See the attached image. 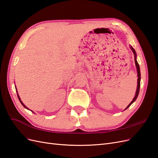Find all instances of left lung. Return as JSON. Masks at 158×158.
<instances>
[{
  "label": "left lung",
  "instance_id": "8db88e82",
  "mask_svg": "<svg viewBox=\"0 0 158 158\" xmlns=\"http://www.w3.org/2000/svg\"><path fill=\"white\" fill-rule=\"evenodd\" d=\"M131 50L132 51L134 55H135V64H136V70H137V73H138V85H137V89H136V94H135V98H134V99H132V101L130 103V104L128 105V106L127 107V108H126L125 110H126L127 108H128L129 107H130L132 103H134V102H135L136 101V98H137V97H138V94H139L140 87V78H141V77H140V66H139V64H138V62H137V60H136V53L135 50L132 48V46H131Z\"/></svg>",
  "mask_w": 158,
  "mask_h": 158
}]
</instances>
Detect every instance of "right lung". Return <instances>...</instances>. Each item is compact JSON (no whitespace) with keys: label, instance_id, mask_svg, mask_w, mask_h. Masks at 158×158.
Wrapping results in <instances>:
<instances>
[{"label":"right lung","instance_id":"1","mask_svg":"<svg viewBox=\"0 0 158 158\" xmlns=\"http://www.w3.org/2000/svg\"><path fill=\"white\" fill-rule=\"evenodd\" d=\"M16 92H17V89H16ZM17 95H18V99H19V100H20V103H22V106H23V107H25V108H26V109H28V110H30V109H28V108H27V107H26V106H25V105H24V104H23V103H22V101H21V99H20V96H19V95H18V93H17ZM30 111H31V110H30ZM31 112H33V111H31Z\"/></svg>","mask_w":158,"mask_h":158}]
</instances>
